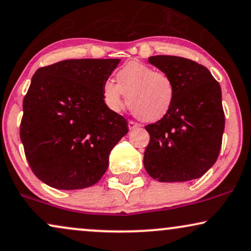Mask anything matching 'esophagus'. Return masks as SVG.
Here are the masks:
<instances>
[{"mask_svg":"<svg viewBox=\"0 0 251 251\" xmlns=\"http://www.w3.org/2000/svg\"><path fill=\"white\" fill-rule=\"evenodd\" d=\"M139 126H140V125H139L138 123L133 122V120H128V128H129V129H135V128H138Z\"/></svg>","mask_w":251,"mask_h":251,"instance_id":"1","label":"esophagus"}]
</instances>
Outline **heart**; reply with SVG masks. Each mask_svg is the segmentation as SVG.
Wrapping results in <instances>:
<instances>
[{
  "instance_id": "heart-1",
  "label": "heart",
  "mask_w": 251,
  "mask_h": 251,
  "mask_svg": "<svg viewBox=\"0 0 251 251\" xmlns=\"http://www.w3.org/2000/svg\"><path fill=\"white\" fill-rule=\"evenodd\" d=\"M116 82L103 83V101L113 111H120L127 96L129 109L142 122L163 119L175 103L176 89L171 75L141 62H129L120 68Z\"/></svg>"
}]
</instances>
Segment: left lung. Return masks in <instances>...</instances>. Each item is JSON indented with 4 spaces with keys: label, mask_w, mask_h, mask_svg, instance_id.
<instances>
[{
    "label": "left lung",
    "mask_w": 251,
    "mask_h": 251,
    "mask_svg": "<svg viewBox=\"0 0 251 251\" xmlns=\"http://www.w3.org/2000/svg\"><path fill=\"white\" fill-rule=\"evenodd\" d=\"M149 63L171 75L176 100L164 118L149 124L143 156L146 171L160 182L202 176L218 158L225 128L222 89L205 66L178 56L158 55Z\"/></svg>",
    "instance_id": "8db88e82"
}]
</instances>
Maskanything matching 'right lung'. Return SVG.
<instances>
[{
    "mask_svg": "<svg viewBox=\"0 0 251 251\" xmlns=\"http://www.w3.org/2000/svg\"><path fill=\"white\" fill-rule=\"evenodd\" d=\"M120 59H66L36 70L23 101L21 140L29 168L56 189L95 185L128 127L102 86Z\"/></svg>",
    "mask_w": 251,
    "mask_h": 251,
    "instance_id": "obj_1",
    "label": "right lung"
}]
</instances>
